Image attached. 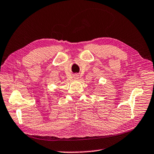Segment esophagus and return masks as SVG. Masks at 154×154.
Wrapping results in <instances>:
<instances>
[{
	"label": "esophagus",
	"instance_id": "esophagus-1",
	"mask_svg": "<svg viewBox=\"0 0 154 154\" xmlns=\"http://www.w3.org/2000/svg\"><path fill=\"white\" fill-rule=\"evenodd\" d=\"M74 78H75V79H78V75H75V76H74Z\"/></svg>",
	"mask_w": 154,
	"mask_h": 154
}]
</instances>
